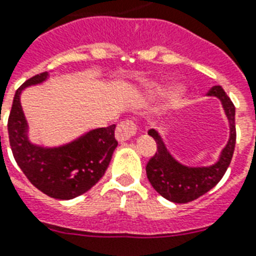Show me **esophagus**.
I'll list each match as a JSON object with an SVG mask.
<instances>
[{
  "label": "esophagus",
  "mask_w": 256,
  "mask_h": 256,
  "mask_svg": "<svg viewBox=\"0 0 256 256\" xmlns=\"http://www.w3.org/2000/svg\"><path fill=\"white\" fill-rule=\"evenodd\" d=\"M134 134H136V124L132 120H126L120 122L116 128V140L124 142L134 136Z\"/></svg>",
  "instance_id": "esophagus-1"
}]
</instances>
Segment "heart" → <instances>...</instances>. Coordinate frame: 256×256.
Masks as SVG:
<instances>
[{
    "instance_id": "obj_1",
    "label": "heart",
    "mask_w": 256,
    "mask_h": 256,
    "mask_svg": "<svg viewBox=\"0 0 256 256\" xmlns=\"http://www.w3.org/2000/svg\"><path fill=\"white\" fill-rule=\"evenodd\" d=\"M172 87V83L169 80H162L160 83H156V84L149 86L146 88V94L150 99L156 98V96H161L162 94H165L168 90ZM182 104V92L181 91H174L172 92V95L168 98L166 104H165V111H173V110H177L180 108V106Z\"/></svg>"
}]
</instances>
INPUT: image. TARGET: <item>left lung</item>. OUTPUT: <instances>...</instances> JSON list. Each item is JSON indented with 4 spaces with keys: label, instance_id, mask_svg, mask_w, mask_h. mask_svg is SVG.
<instances>
[{
    "label": "left lung",
    "instance_id": "obj_1",
    "mask_svg": "<svg viewBox=\"0 0 256 256\" xmlns=\"http://www.w3.org/2000/svg\"><path fill=\"white\" fill-rule=\"evenodd\" d=\"M208 96H214L220 100L230 126L228 144L222 149L216 164L210 166H186L172 156L157 130H150L148 132L149 136L156 141L157 150L146 164V177L157 193L174 204L194 201L208 193L222 180L232 162L236 140L234 104L220 86H214Z\"/></svg>",
    "mask_w": 256,
    "mask_h": 256
}]
</instances>
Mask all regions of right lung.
<instances>
[{
	"mask_svg": "<svg viewBox=\"0 0 256 256\" xmlns=\"http://www.w3.org/2000/svg\"><path fill=\"white\" fill-rule=\"evenodd\" d=\"M47 78L48 72L38 74L16 91L8 120L10 146L18 166L36 189L56 200H72L88 192L107 170L118 146L116 126L96 128L60 146L32 144L28 140L21 94L26 87L40 84Z\"/></svg>",
	"mask_w": 256,
	"mask_h": 256,
	"instance_id": "obj_1",
	"label": "right lung"
}]
</instances>
